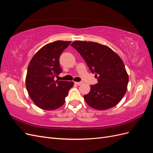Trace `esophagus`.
<instances>
[{
  "label": "esophagus",
  "mask_w": 153,
  "mask_h": 153,
  "mask_svg": "<svg viewBox=\"0 0 153 153\" xmlns=\"http://www.w3.org/2000/svg\"><path fill=\"white\" fill-rule=\"evenodd\" d=\"M82 83H83L82 82H75V84L76 85H81L82 84Z\"/></svg>",
  "instance_id": "esophagus-1"
}]
</instances>
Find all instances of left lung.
<instances>
[{
    "label": "left lung",
    "mask_w": 153,
    "mask_h": 153,
    "mask_svg": "<svg viewBox=\"0 0 153 153\" xmlns=\"http://www.w3.org/2000/svg\"><path fill=\"white\" fill-rule=\"evenodd\" d=\"M84 58L98 84L91 85L84 95L91 107L103 110L114 107L127 90L128 75L122 59L106 45L91 41H75L71 45Z\"/></svg>",
    "instance_id": "1"
}]
</instances>
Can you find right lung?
<instances>
[{
  "label": "right lung",
  "mask_w": 153,
  "mask_h": 153,
  "mask_svg": "<svg viewBox=\"0 0 153 153\" xmlns=\"http://www.w3.org/2000/svg\"><path fill=\"white\" fill-rule=\"evenodd\" d=\"M71 41H56L39 50L29 64L26 87L32 101L41 109L53 110L65 102L73 82L55 80L62 71L59 57Z\"/></svg>",
  "instance_id": "obj_1"
}]
</instances>
